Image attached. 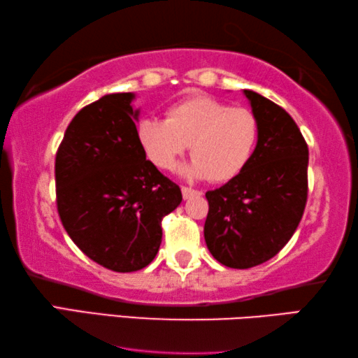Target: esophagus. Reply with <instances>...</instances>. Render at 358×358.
Masks as SVG:
<instances>
[{
    "instance_id": "1",
    "label": "esophagus",
    "mask_w": 358,
    "mask_h": 358,
    "mask_svg": "<svg viewBox=\"0 0 358 358\" xmlns=\"http://www.w3.org/2000/svg\"><path fill=\"white\" fill-rule=\"evenodd\" d=\"M182 196H184V200H189V198H193V196H200L201 195V192L200 190H195V189H192V187H187V185H182Z\"/></svg>"
}]
</instances>
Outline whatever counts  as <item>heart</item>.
<instances>
[{
    "label": "heart",
    "instance_id": "heart-1",
    "mask_svg": "<svg viewBox=\"0 0 358 358\" xmlns=\"http://www.w3.org/2000/svg\"><path fill=\"white\" fill-rule=\"evenodd\" d=\"M260 134L259 117L244 106L196 95L179 99L165 110V120L145 117L136 125L145 157L162 169L174 168L190 145L195 158L189 174L225 182L238 176L254 154Z\"/></svg>",
    "mask_w": 358,
    "mask_h": 358
}]
</instances>
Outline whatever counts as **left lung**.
<instances>
[{
	"label": "left lung",
	"instance_id": "1",
	"mask_svg": "<svg viewBox=\"0 0 358 358\" xmlns=\"http://www.w3.org/2000/svg\"><path fill=\"white\" fill-rule=\"evenodd\" d=\"M259 117V143L245 168L206 192L204 239L213 257L245 269L273 259L294 236L308 201L309 152L285 109L244 90Z\"/></svg>",
	"mask_w": 358,
	"mask_h": 358
}]
</instances>
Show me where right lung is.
<instances>
[{
  "label": "right lung",
  "instance_id": "right-lung-1",
  "mask_svg": "<svg viewBox=\"0 0 358 358\" xmlns=\"http://www.w3.org/2000/svg\"><path fill=\"white\" fill-rule=\"evenodd\" d=\"M131 99L133 93H113L82 108L55 157L64 230L89 259L117 273L155 259L162 220L182 201L179 185L145 160Z\"/></svg>",
  "mask_w": 358,
  "mask_h": 358
}]
</instances>
